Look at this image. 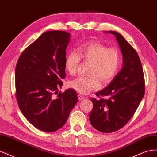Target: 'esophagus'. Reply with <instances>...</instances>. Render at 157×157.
<instances>
[{
    "instance_id": "esophagus-1",
    "label": "esophagus",
    "mask_w": 157,
    "mask_h": 157,
    "mask_svg": "<svg viewBox=\"0 0 157 157\" xmlns=\"http://www.w3.org/2000/svg\"><path fill=\"white\" fill-rule=\"evenodd\" d=\"M78 99H79V100H82V99H83L85 98V96H83V95H82V94H78Z\"/></svg>"
}]
</instances>
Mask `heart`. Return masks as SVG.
I'll return each instance as SVG.
<instances>
[{
  "label": "heart",
  "instance_id": "b5f03b06",
  "mask_svg": "<svg viewBox=\"0 0 157 157\" xmlns=\"http://www.w3.org/2000/svg\"><path fill=\"white\" fill-rule=\"evenodd\" d=\"M80 59L90 61L88 75L79 76L69 82V86L78 93L84 94L110 82L119 71L121 56L116 48H107L100 42H89L77 47L76 52H70L65 59V68L75 75Z\"/></svg>",
  "mask_w": 157,
  "mask_h": 157
}]
</instances>
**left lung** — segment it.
I'll use <instances>...</instances> for the list:
<instances>
[{
  "label": "left lung",
  "instance_id": "obj_1",
  "mask_svg": "<svg viewBox=\"0 0 157 157\" xmlns=\"http://www.w3.org/2000/svg\"><path fill=\"white\" fill-rule=\"evenodd\" d=\"M116 36L123 58V65L111 83L92 98L93 109L89 119L99 132L111 133L120 130L134 115L145 94V79L138 54L120 33L106 31Z\"/></svg>",
  "mask_w": 157,
  "mask_h": 157
}]
</instances>
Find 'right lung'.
I'll list each match as a JSON object with an SVG mask.
<instances>
[{
  "mask_svg": "<svg viewBox=\"0 0 157 157\" xmlns=\"http://www.w3.org/2000/svg\"><path fill=\"white\" fill-rule=\"evenodd\" d=\"M69 40L67 32H44L22 52L16 64L18 106L27 120L42 131L55 132L63 126L78 101L73 89L58 92L65 77Z\"/></svg>",
  "mask_w": 157,
  "mask_h": 157,
  "instance_id": "right-lung-1",
  "label": "right lung"
}]
</instances>
